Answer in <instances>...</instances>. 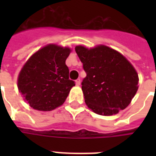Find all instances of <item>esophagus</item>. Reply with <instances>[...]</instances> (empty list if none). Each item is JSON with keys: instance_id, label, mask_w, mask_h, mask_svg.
I'll list each match as a JSON object with an SVG mask.
<instances>
[{"instance_id": "34e87169", "label": "esophagus", "mask_w": 156, "mask_h": 156, "mask_svg": "<svg viewBox=\"0 0 156 156\" xmlns=\"http://www.w3.org/2000/svg\"><path fill=\"white\" fill-rule=\"evenodd\" d=\"M75 83H76V85H78V86L80 85V83H81L80 78H78V79H76V80H75Z\"/></svg>"}]
</instances>
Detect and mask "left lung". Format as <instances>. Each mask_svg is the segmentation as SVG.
I'll return each instance as SVG.
<instances>
[{"instance_id": "obj_1", "label": "left lung", "mask_w": 156, "mask_h": 156, "mask_svg": "<svg viewBox=\"0 0 156 156\" xmlns=\"http://www.w3.org/2000/svg\"><path fill=\"white\" fill-rule=\"evenodd\" d=\"M75 52L87 73L82 89L88 108L104 116L126 108L138 88L133 66L120 52L104 45L90 49L77 46Z\"/></svg>"}]
</instances>
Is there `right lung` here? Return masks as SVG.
<instances>
[{
    "instance_id": "1",
    "label": "right lung",
    "mask_w": 156,
    "mask_h": 156,
    "mask_svg": "<svg viewBox=\"0 0 156 156\" xmlns=\"http://www.w3.org/2000/svg\"><path fill=\"white\" fill-rule=\"evenodd\" d=\"M69 48L49 44L33 54L22 69L18 79L19 92L30 106L40 111H51L63 104L75 86L69 78L66 61Z\"/></svg>"
}]
</instances>
